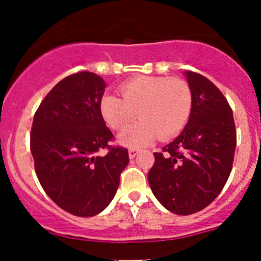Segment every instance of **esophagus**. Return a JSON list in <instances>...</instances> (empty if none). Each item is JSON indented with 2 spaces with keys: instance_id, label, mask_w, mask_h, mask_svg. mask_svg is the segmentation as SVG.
Wrapping results in <instances>:
<instances>
[{
  "instance_id": "34e87169",
  "label": "esophagus",
  "mask_w": 261,
  "mask_h": 261,
  "mask_svg": "<svg viewBox=\"0 0 261 261\" xmlns=\"http://www.w3.org/2000/svg\"><path fill=\"white\" fill-rule=\"evenodd\" d=\"M138 153H139L138 149H130V150H128V158L134 159L136 155H138Z\"/></svg>"
}]
</instances>
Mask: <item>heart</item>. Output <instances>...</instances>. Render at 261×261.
Here are the masks:
<instances>
[{"instance_id":"obj_1","label":"heart","mask_w":261,"mask_h":261,"mask_svg":"<svg viewBox=\"0 0 261 261\" xmlns=\"http://www.w3.org/2000/svg\"><path fill=\"white\" fill-rule=\"evenodd\" d=\"M122 98L108 94L100 103L101 115L114 130H122L139 112L141 119L119 135L127 147H141L160 136L169 140L179 135L189 121L193 96L181 79L140 76L120 87Z\"/></svg>"}]
</instances>
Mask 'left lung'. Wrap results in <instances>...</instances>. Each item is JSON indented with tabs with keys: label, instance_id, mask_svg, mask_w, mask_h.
Segmentation results:
<instances>
[{
	"label": "left lung",
	"instance_id": "left-lung-1",
	"mask_svg": "<svg viewBox=\"0 0 261 261\" xmlns=\"http://www.w3.org/2000/svg\"><path fill=\"white\" fill-rule=\"evenodd\" d=\"M193 96L182 133L161 152L147 175L165 209L190 215L215 200L231 172L237 131L231 108L220 90L200 73L185 71Z\"/></svg>",
	"mask_w": 261,
	"mask_h": 261
}]
</instances>
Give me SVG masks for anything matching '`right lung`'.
Segmentation results:
<instances>
[{
    "label": "right lung",
    "mask_w": 261,
    "mask_h": 261,
    "mask_svg": "<svg viewBox=\"0 0 261 261\" xmlns=\"http://www.w3.org/2000/svg\"><path fill=\"white\" fill-rule=\"evenodd\" d=\"M106 84L89 71L61 80L35 114L31 153L41 186L61 209L76 216L100 214L114 199L128 164L123 147H111L100 103ZM109 148L105 156L97 155Z\"/></svg>",
    "instance_id": "add662e5"
}]
</instances>
